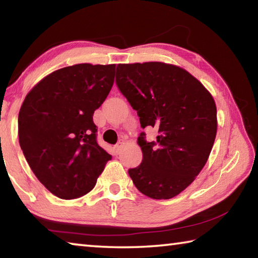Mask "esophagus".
<instances>
[{"label": "esophagus", "instance_id": "esophagus-1", "mask_svg": "<svg viewBox=\"0 0 258 258\" xmlns=\"http://www.w3.org/2000/svg\"><path fill=\"white\" fill-rule=\"evenodd\" d=\"M124 147H125V140H119V142L116 145V151L119 154V152L123 150Z\"/></svg>", "mask_w": 258, "mask_h": 258}]
</instances>
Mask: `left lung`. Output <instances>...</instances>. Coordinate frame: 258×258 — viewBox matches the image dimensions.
<instances>
[{
    "label": "left lung",
    "mask_w": 258,
    "mask_h": 258,
    "mask_svg": "<svg viewBox=\"0 0 258 258\" xmlns=\"http://www.w3.org/2000/svg\"><path fill=\"white\" fill-rule=\"evenodd\" d=\"M117 86L138 111L141 127L158 128L156 142L140 134L143 159L128 169L134 185L152 199H171L204 168L217 132L216 104L185 69L150 61L119 63Z\"/></svg>",
    "instance_id": "1"
}]
</instances>
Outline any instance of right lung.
<instances>
[{
  "mask_svg": "<svg viewBox=\"0 0 258 258\" xmlns=\"http://www.w3.org/2000/svg\"><path fill=\"white\" fill-rule=\"evenodd\" d=\"M116 64L78 63L49 74L26 95L19 145L51 194L75 199L93 189L111 155L97 142L93 113L110 92Z\"/></svg>",
  "mask_w": 258,
  "mask_h": 258,
  "instance_id": "obj_1",
  "label": "right lung"
}]
</instances>
